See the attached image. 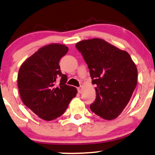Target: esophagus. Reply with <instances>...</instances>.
I'll return each mask as SVG.
<instances>
[{
  "label": "esophagus",
  "instance_id": "1",
  "mask_svg": "<svg viewBox=\"0 0 155 155\" xmlns=\"http://www.w3.org/2000/svg\"><path fill=\"white\" fill-rule=\"evenodd\" d=\"M82 86H80V87H77V90H78V93H81V92H82Z\"/></svg>",
  "mask_w": 155,
  "mask_h": 155
}]
</instances>
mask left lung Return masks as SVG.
Returning a JSON list of instances; mask_svg holds the SVG:
<instances>
[{
	"label": "left lung",
	"mask_w": 155,
	"mask_h": 155,
	"mask_svg": "<svg viewBox=\"0 0 155 155\" xmlns=\"http://www.w3.org/2000/svg\"><path fill=\"white\" fill-rule=\"evenodd\" d=\"M76 48L87 64L96 99L90 108L105 120L115 119L127 105L137 84L135 63L125 51L102 39L83 40Z\"/></svg>",
	"instance_id": "1"
}]
</instances>
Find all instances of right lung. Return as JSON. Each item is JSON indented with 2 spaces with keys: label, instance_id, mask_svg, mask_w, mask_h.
Here are the masks:
<instances>
[{
  "label": "right lung",
  "instance_id": "1",
  "mask_svg": "<svg viewBox=\"0 0 155 155\" xmlns=\"http://www.w3.org/2000/svg\"><path fill=\"white\" fill-rule=\"evenodd\" d=\"M68 51V47L63 45L45 46L27 58L18 71V87L22 101L45 120L63 115L77 94L75 87L66 84L68 77L62 74L59 65Z\"/></svg>",
  "mask_w": 155,
  "mask_h": 155
}]
</instances>
